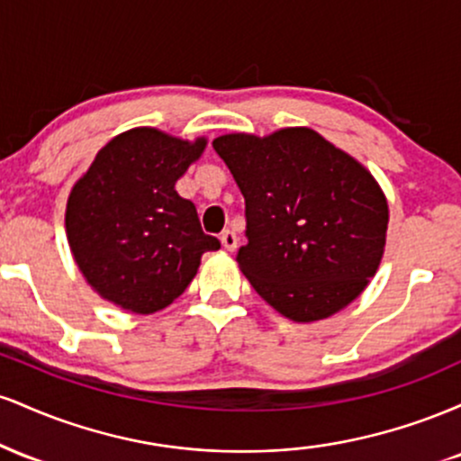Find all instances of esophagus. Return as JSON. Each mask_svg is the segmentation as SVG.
<instances>
[{
  "instance_id": "34e87169",
  "label": "esophagus",
  "mask_w": 461,
  "mask_h": 461,
  "mask_svg": "<svg viewBox=\"0 0 461 461\" xmlns=\"http://www.w3.org/2000/svg\"><path fill=\"white\" fill-rule=\"evenodd\" d=\"M221 242H223V247L227 249V251H234V249L238 247V236L231 230H225L223 234H221Z\"/></svg>"
}]
</instances>
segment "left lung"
<instances>
[{"label": "left lung", "instance_id": "8db88e82", "mask_svg": "<svg viewBox=\"0 0 461 461\" xmlns=\"http://www.w3.org/2000/svg\"><path fill=\"white\" fill-rule=\"evenodd\" d=\"M245 197L236 262L285 319H327L362 294L382 262L388 201L366 168L319 131L212 140Z\"/></svg>", "mask_w": 461, "mask_h": 461}]
</instances>
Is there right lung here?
Returning a JSON list of instances; mask_svg holds the SVG:
<instances>
[{"label": "right lung", "mask_w": 461, "mask_h": 461, "mask_svg": "<svg viewBox=\"0 0 461 461\" xmlns=\"http://www.w3.org/2000/svg\"><path fill=\"white\" fill-rule=\"evenodd\" d=\"M205 145L134 128L99 149L77 179L67 201V238L99 297L153 314L188 288L205 251L221 249L201 230L193 201L176 190Z\"/></svg>", "instance_id": "right-lung-1"}]
</instances>
